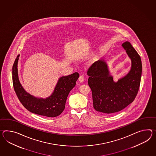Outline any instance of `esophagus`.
I'll use <instances>...</instances> for the list:
<instances>
[{"label":"esophagus","mask_w":156,"mask_h":156,"mask_svg":"<svg viewBox=\"0 0 156 156\" xmlns=\"http://www.w3.org/2000/svg\"><path fill=\"white\" fill-rule=\"evenodd\" d=\"M78 80L80 81V82H83L84 81V76L80 75L78 78Z\"/></svg>","instance_id":"obj_1"}]
</instances>
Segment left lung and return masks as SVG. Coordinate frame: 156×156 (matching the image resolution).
Masks as SVG:
<instances>
[{
    "instance_id": "obj_1",
    "label": "left lung",
    "mask_w": 156,
    "mask_h": 156,
    "mask_svg": "<svg viewBox=\"0 0 156 156\" xmlns=\"http://www.w3.org/2000/svg\"><path fill=\"white\" fill-rule=\"evenodd\" d=\"M131 60L129 73L114 82L104 60L94 62L87 70L88 84L91 88L95 110L105 114L119 112L133 102L140 84L141 58L129 42L122 44Z\"/></svg>"
}]
</instances>
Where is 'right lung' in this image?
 Returning a JSON list of instances; mask_svg holds the SVG:
<instances>
[{"label": "right lung", "instance_id": "right-lung-1", "mask_svg": "<svg viewBox=\"0 0 156 156\" xmlns=\"http://www.w3.org/2000/svg\"><path fill=\"white\" fill-rule=\"evenodd\" d=\"M17 56L12 67V81L16 94L21 103L27 110L33 113L47 117H55L61 114L70 91L75 87L80 75L76 72L59 78L52 94L46 99L37 98L27 93L20 82Z\"/></svg>", "mask_w": 156, "mask_h": 156}]
</instances>
